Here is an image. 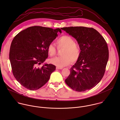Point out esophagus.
Segmentation results:
<instances>
[{
	"mask_svg": "<svg viewBox=\"0 0 120 120\" xmlns=\"http://www.w3.org/2000/svg\"><path fill=\"white\" fill-rule=\"evenodd\" d=\"M56 69H62V68H59V67H56Z\"/></svg>",
	"mask_w": 120,
	"mask_h": 120,
	"instance_id": "esophagus-1",
	"label": "esophagus"
}]
</instances>
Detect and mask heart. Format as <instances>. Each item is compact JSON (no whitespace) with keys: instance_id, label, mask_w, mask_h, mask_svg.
<instances>
[{"instance_id":"b5f03b06","label":"heart","mask_w":120,"mask_h":120,"mask_svg":"<svg viewBox=\"0 0 120 120\" xmlns=\"http://www.w3.org/2000/svg\"><path fill=\"white\" fill-rule=\"evenodd\" d=\"M56 44L59 49H63V50L61 53V56L55 57L50 60L52 64L62 68L68 66L70 61L74 63L78 60L81 54L80 48L71 36L65 35L60 37L57 39ZM47 50L51 56L54 55L57 52L56 48L52 43L49 44Z\"/></svg>"}]
</instances>
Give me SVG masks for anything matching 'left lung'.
<instances>
[{"label":"left lung","mask_w":120,"mask_h":120,"mask_svg":"<svg viewBox=\"0 0 120 120\" xmlns=\"http://www.w3.org/2000/svg\"><path fill=\"white\" fill-rule=\"evenodd\" d=\"M76 39L81 54L65 82L77 91H85L96 86L102 79L109 59L106 41L92 28L70 27L61 28Z\"/></svg>","instance_id":"left-lung-1"}]
</instances>
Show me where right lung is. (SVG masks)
Here are the masks:
<instances>
[{"label": "right lung", "mask_w": 120, "mask_h": 120, "mask_svg": "<svg viewBox=\"0 0 120 120\" xmlns=\"http://www.w3.org/2000/svg\"><path fill=\"white\" fill-rule=\"evenodd\" d=\"M61 33L60 29L34 26L21 31L13 39L9 58L13 74L17 81L30 90H36L49 79L56 67L43 63L48 57L49 44Z\"/></svg>", "instance_id": "obj_1"}]
</instances>
